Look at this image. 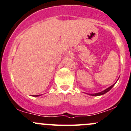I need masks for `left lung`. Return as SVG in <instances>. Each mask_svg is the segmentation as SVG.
Returning <instances> with one entry per match:
<instances>
[{
	"instance_id": "1",
	"label": "left lung",
	"mask_w": 131,
	"mask_h": 131,
	"mask_svg": "<svg viewBox=\"0 0 131 131\" xmlns=\"http://www.w3.org/2000/svg\"><path fill=\"white\" fill-rule=\"evenodd\" d=\"M115 85V84H114L113 85H112V86H111L110 87H109L108 88L106 89L105 90H104V91H101V92H99V93H93V94H90V95H92V96H99V95H104V94L106 93L107 92V91H110V90H111V88H112L113 87V86Z\"/></svg>"
}]
</instances>
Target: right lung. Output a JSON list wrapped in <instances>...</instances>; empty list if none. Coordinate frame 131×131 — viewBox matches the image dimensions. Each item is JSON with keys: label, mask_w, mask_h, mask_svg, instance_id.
Returning <instances> with one entry per match:
<instances>
[{"label": "right lung", "mask_w": 131, "mask_h": 131, "mask_svg": "<svg viewBox=\"0 0 131 131\" xmlns=\"http://www.w3.org/2000/svg\"><path fill=\"white\" fill-rule=\"evenodd\" d=\"M35 96H40V95H34Z\"/></svg>", "instance_id": "1"}]
</instances>
